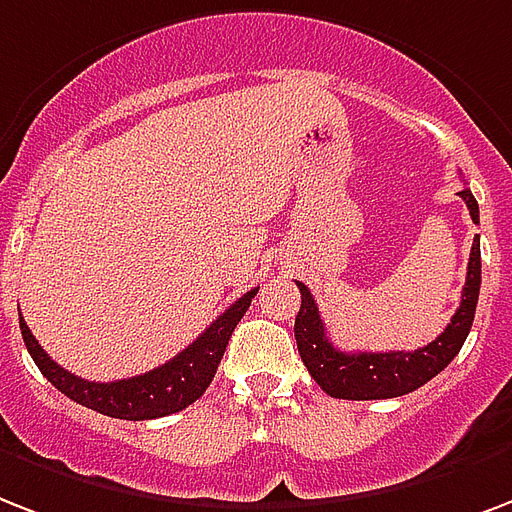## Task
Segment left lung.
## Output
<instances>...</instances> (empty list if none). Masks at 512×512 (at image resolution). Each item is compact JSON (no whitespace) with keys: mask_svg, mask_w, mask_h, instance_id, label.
<instances>
[{"mask_svg":"<svg viewBox=\"0 0 512 512\" xmlns=\"http://www.w3.org/2000/svg\"><path fill=\"white\" fill-rule=\"evenodd\" d=\"M473 222H478V201L464 187L459 193ZM300 311L295 317V341H298L300 360L311 378L338 400H389V397L408 395L427 381L438 376L448 362L454 360L467 333L473 327L478 292H481V239L475 236L467 263V282L462 290V303L456 308L448 327L427 346L413 351H346L335 349L327 338L325 322L319 317L317 300L311 298L306 284L298 282Z\"/></svg>","mask_w":512,"mask_h":512,"instance_id":"left-lung-1","label":"left lung"}]
</instances>
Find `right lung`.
Here are the masks:
<instances>
[{
  "label": "right lung",
  "mask_w": 512,
  "mask_h": 512,
  "mask_svg": "<svg viewBox=\"0 0 512 512\" xmlns=\"http://www.w3.org/2000/svg\"><path fill=\"white\" fill-rule=\"evenodd\" d=\"M255 295L257 287L249 290L247 295H241L187 349L179 351L177 357H171L166 365L152 368L150 373H142V376L109 381V384L85 381V378L74 376V373L61 368L58 362L50 360L48 351L39 346L23 317L21 335L31 360L37 362V368L42 370V376L48 378L58 392H64L69 400L85 405L91 411L104 413V416H112V419H161L169 413L185 411L187 405H193L198 397L204 395L206 386L212 384L214 373H217V365L225 354L230 335L241 322V317L247 314Z\"/></svg>",
  "instance_id": "1"
}]
</instances>
